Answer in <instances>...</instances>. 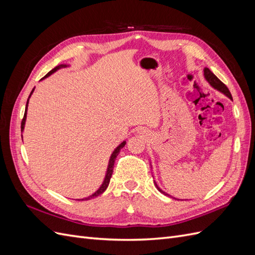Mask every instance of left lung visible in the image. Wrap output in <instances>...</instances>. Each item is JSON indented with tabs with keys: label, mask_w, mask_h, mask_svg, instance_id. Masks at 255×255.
<instances>
[{
	"label": "left lung",
	"mask_w": 255,
	"mask_h": 255,
	"mask_svg": "<svg viewBox=\"0 0 255 255\" xmlns=\"http://www.w3.org/2000/svg\"><path fill=\"white\" fill-rule=\"evenodd\" d=\"M204 75H205V79L208 81V83H210L212 86L214 87V88H216V89H218L219 91H221V92H223V94L225 95H227L230 99H232V95H231V92H230V90H229V88L226 86V84H223L217 76H216L210 69L208 68H205L204 69ZM155 186H156V188L161 192V194H164V195H166V196H169L168 194H166V192H164L163 190H161L157 185L155 184ZM170 197V196H169Z\"/></svg>",
	"instance_id": "8db88e82"
}]
</instances>
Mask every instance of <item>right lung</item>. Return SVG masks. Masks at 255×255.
I'll use <instances>...</instances> for the list:
<instances>
[{
    "mask_svg": "<svg viewBox=\"0 0 255 255\" xmlns=\"http://www.w3.org/2000/svg\"><path fill=\"white\" fill-rule=\"evenodd\" d=\"M60 67H66V66H58V67H55L54 69H52V70L44 76V78H47V76H49V75H51L53 72H55L57 69H59ZM33 91H34V89L32 90V92H30V95L33 94ZM30 95H29V97H30ZM27 103H28V99H27V102H26V107H25V112H24V116H23V119H22V121H21V130H23V128H24V125H25V119H26V110H27ZM125 144H126V142H122L117 149H116L114 152H113V154H112V156H111V159H110V164H109V168H107V173H106V176H105V180H104V182H103V184H102V186L100 187L94 195H91L90 197H87V198H85V199H83V200H90V199H92V198H96V197H98V196H100L101 194H103V192L106 190V188H107V186H109V184H110V181H111V177H112V174H113V169H114V164H115V160H116V158H117V156H118V154L120 153V150L123 148V146H125Z\"/></svg>",
    "mask_w": 255,
    "mask_h": 255,
    "instance_id": "obj_1",
    "label": "right lung"
}]
</instances>
